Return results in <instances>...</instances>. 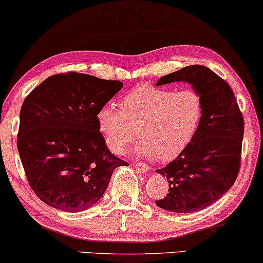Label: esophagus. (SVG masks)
Segmentation results:
<instances>
[{
	"mask_svg": "<svg viewBox=\"0 0 263 263\" xmlns=\"http://www.w3.org/2000/svg\"><path fill=\"white\" fill-rule=\"evenodd\" d=\"M134 166L138 170V172L143 173V174H145L148 172V170L151 169L149 165H147V164H144V163H135Z\"/></svg>",
	"mask_w": 263,
	"mask_h": 263,
	"instance_id": "obj_1",
	"label": "esophagus"
}]
</instances>
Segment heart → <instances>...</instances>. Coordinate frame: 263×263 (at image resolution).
<instances>
[{"label":"heart","mask_w":263,"mask_h":263,"mask_svg":"<svg viewBox=\"0 0 263 263\" xmlns=\"http://www.w3.org/2000/svg\"><path fill=\"white\" fill-rule=\"evenodd\" d=\"M121 110L111 104L97 112V125L109 148L121 154L138 135V156L169 160L187 147L200 128L203 98L194 88L174 90L142 84L122 97Z\"/></svg>","instance_id":"1"}]
</instances>
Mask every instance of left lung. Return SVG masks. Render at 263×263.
Listing matches in <instances>:
<instances>
[{
  "label": "left lung",
  "instance_id": "left-lung-1",
  "mask_svg": "<svg viewBox=\"0 0 263 263\" xmlns=\"http://www.w3.org/2000/svg\"><path fill=\"white\" fill-rule=\"evenodd\" d=\"M187 82L203 98V116L194 140L157 172L169 182L156 204L176 213L204 210L235 182L241 165L243 118L232 88L205 66L192 65L163 76L157 85Z\"/></svg>",
  "mask_w": 263,
  "mask_h": 263
}]
</instances>
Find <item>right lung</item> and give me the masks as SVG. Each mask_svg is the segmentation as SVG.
I'll return each mask as SVG.
<instances>
[{
  "mask_svg": "<svg viewBox=\"0 0 263 263\" xmlns=\"http://www.w3.org/2000/svg\"><path fill=\"white\" fill-rule=\"evenodd\" d=\"M123 83L67 72L28 94L21 109L17 147L25 176L41 201L81 212L100 200L120 165L97 125V112Z\"/></svg>",
  "mask_w": 263,
  "mask_h": 263,
  "instance_id": "right-lung-1",
  "label": "right lung"
}]
</instances>
